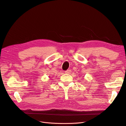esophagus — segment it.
Listing matches in <instances>:
<instances>
[{"label": "esophagus", "mask_w": 126, "mask_h": 126, "mask_svg": "<svg viewBox=\"0 0 126 126\" xmlns=\"http://www.w3.org/2000/svg\"><path fill=\"white\" fill-rule=\"evenodd\" d=\"M71 70H69V69H68V70H67L66 71H65V73L66 74H70L71 73Z\"/></svg>", "instance_id": "1"}]
</instances>
